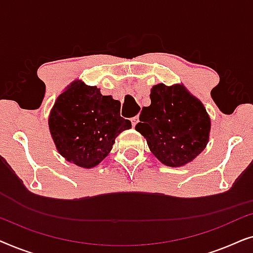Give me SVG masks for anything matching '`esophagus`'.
<instances>
[{"label":"esophagus","instance_id":"1","mask_svg":"<svg viewBox=\"0 0 253 253\" xmlns=\"http://www.w3.org/2000/svg\"><path fill=\"white\" fill-rule=\"evenodd\" d=\"M139 122V117L138 116H134L131 119V124H132V126H136V124Z\"/></svg>","mask_w":253,"mask_h":253}]
</instances>
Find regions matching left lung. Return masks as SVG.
<instances>
[{
	"label": "left lung",
	"mask_w": 253,
	"mask_h": 253,
	"mask_svg": "<svg viewBox=\"0 0 253 253\" xmlns=\"http://www.w3.org/2000/svg\"><path fill=\"white\" fill-rule=\"evenodd\" d=\"M150 98L136 130L164 165L181 167L191 162L209 143L211 120L205 107L179 84L154 85Z\"/></svg>",
	"instance_id": "left-lung-1"
}]
</instances>
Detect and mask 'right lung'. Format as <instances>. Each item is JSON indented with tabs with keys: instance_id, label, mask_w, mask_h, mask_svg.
<instances>
[{
	"instance_id": "add662e5",
	"label": "right lung",
	"mask_w": 253,
	"mask_h": 253,
	"mask_svg": "<svg viewBox=\"0 0 253 253\" xmlns=\"http://www.w3.org/2000/svg\"><path fill=\"white\" fill-rule=\"evenodd\" d=\"M120 109L119 100L102 95L96 86L72 82L58 95L48 119L58 153L78 167L99 165L109 154L115 138L131 127Z\"/></svg>"
}]
</instances>
